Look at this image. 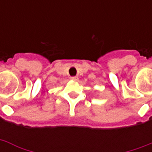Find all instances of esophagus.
Here are the masks:
<instances>
[{"mask_svg":"<svg viewBox=\"0 0 152 152\" xmlns=\"http://www.w3.org/2000/svg\"><path fill=\"white\" fill-rule=\"evenodd\" d=\"M71 79L72 80H75V81H77L79 80V78L77 77V76H72Z\"/></svg>","mask_w":152,"mask_h":152,"instance_id":"esophagus-1","label":"esophagus"}]
</instances>
